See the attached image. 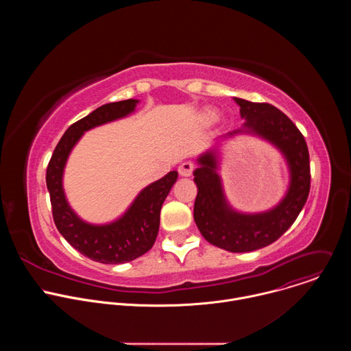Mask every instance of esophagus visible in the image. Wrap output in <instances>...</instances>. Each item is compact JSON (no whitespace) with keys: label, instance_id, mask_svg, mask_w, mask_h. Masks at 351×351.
<instances>
[{"label":"esophagus","instance_id":"34e87169","mask_svg":"<svg viewBox=\"0 0 351 351\" xmlns=\"http://www.w3.org/2000/svg\"><path fill=\"white\" fill-rule=\"evenodd\" d=\"M193 169H194V165L191 162H183L180 167H179V175L183 176V178H189L193 175Z\"/></svg>","mask_w":351,"mask_h":351}]
</instances>
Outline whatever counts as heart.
<instances>
[{"label": "heart", "mask_w": 351, "mask_h": 351, "mask_svg": "<svg viewBox=\"0 0 351 351\" xmlns=\"http://www.w3.org/2000/svg\"><path fill=\"white\" fill-rule=\"evenodd\" d=\"M217 119H218V112L214 108H210V107L204 108L202 111V114H199V122H202L204 126L213 125Z\"/></svg>", "instance_id": "1"}]
</instances>
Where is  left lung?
<instances>
[{
	"label": "left lung",
	"instance_id": "8db88e82",
	"mask_svg": "<svg viewBox=\"0 0 351 351\" xmlns=\"http://www.w3.org/2000/svg\"><path fill=\"white\" fill-rule=\"evenodd\" d=\"M233 99L245 122L226 138L252 134L268 141L285 160L289 184L279 203L269 210L260 213L236 210L229 203L219 173L222 141H218L195 160L194 222L208 243L230 253H248L278 240L303 210L310 193V156L303 134L278 108L237 97Z\"/></svg>",
	"mask_w": 351,
	"mask_h": 351
}]
</instances>
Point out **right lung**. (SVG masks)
Returning a JSON list of instances; mask_svg holds the SVG:
<instances>
[{
    "label": "right lung",
    "instance_id": "1",
    "mask_svg": "<svg viewBox=\"0 0 351 351\" xmlns=\"http://www.w3.org/2000/svg\"><path fill=\"white\" fill-rule=\"evenodd\" d=\"M140 99L134 98L108 103L71 125L47 168L45 182L57 229L79 253L101 264H125L153 247L160 229L161 207L178 179V171L141 189L122 215L106 223H91L76 214L64 190V172L72 149L86 132L132 115Z\"/></svg>",
    "mask_w": 351,
    "mask_h": 351
}]
</instances>
